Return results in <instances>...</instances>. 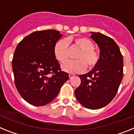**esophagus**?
<instances>
[{
	"mask_svg": "<svg viewBox=\"0 0 134 134\" xmlns=\"http://www.w3.org/2000/svg\"><path fill=\"white\" fill-rule=\"evenodd\" d=\"M74 74H69V78H70H70L74 77Z\"/></svg>",
	"mask_w": 134,
	"mask_h": 134,
	"instance_id": "34e87169",
	"label": "esophagus"
}]
</instances>
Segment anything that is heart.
<instances>
[{
  "label": "heart",
  "mask_w": 134,
  "mask_h": 134,
  "mask_svg": "<svg viewBox=\"0 0 134 134\" xmlns=\"http://www.w3.org/2000/svg\"><path fill=\"white\" fill-rule=\"evenodd\" d=\"M74 43L80 50L78 54L76 61H68V43L65 40H60L55 43L54 54L55 59L62 65L64 71L70 74L82 72L86 69V65L89 69H93L99 63L100 53L94 48V43L87 37H81L74 40Z\"/></svg>",
  "instance_id": "heart-1"
}]
</instances>
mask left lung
<instances>
[{
	"label": "left lung",
	"mask_w": 134,
	"mask_h": 134,
	"mask_svg": "<svg viewBox=\"0 0 134 134\" xmlns=\"http://www.w3.org/2000/svg\"><path fill=\"white\" fill-rule=\"evenodd\" d=\"M91 34L100 48V60L89 72L79 76L81 83L74 93L83 107L98 109L108 105L118 93L124 75V60L113 39L100 33Z\"/></svg>",
	"instance_id": "obj_1"
}]
</instances>
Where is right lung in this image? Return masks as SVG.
<instances>
[{"label": "right lung", "instance_id": "right-lung-1", "mask_svg": "<svg viewBox=\"0 0 134 134\" xmlns=\"http://www.w3.org/2000/svg\"><path fill=\"white\" fill-rule=\"evenodd\" d=\"M62 36L54 29L37 31L23 38L15 49L12 60L15 86L31 105L50 103L69 79L54 54V45Z\"/></svg>", "mask_w": 134, "mask_h": 134}]
</instances>
